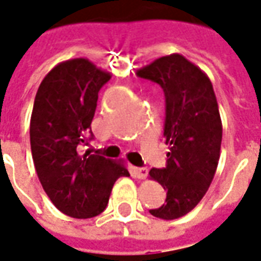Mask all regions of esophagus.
<instances>
[{
    "instance_id": "1",
    "label": "esophagus",
    "mask_w": 261,
    "mask_h": 261,
    "mask_svg": "<svg viewBox=\"0 0 261 261\" xmlns=\"http://www.w3.org/2000/svg\"><path fill=\"white\" fill-rule=\"evenodd\" d=\"M149 174V170L147 168H144V167H133L132 168V175L135 178H138V179H144L146 176Z\"/></svg>"
}]
</instances>
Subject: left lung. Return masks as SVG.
<instances>
[{
    "label": "left lung",
    "mask_w": 261,
    "mask_h": 261,
    "mask_svg": "<svg viewBox=\"0 0 261 261\" xmlns=\"http://www.w3.org/2000/svg\"><path fill=\"white\" fill-rule=\"evenodd\" d=\"M136 75L164 90L170 151L165 168H151L149 175L167 191V199L150 214L175 220L199 204L216 174L222 140L216 93L208 76L180 54L161 57Z\"/></svg>",
    "instance_id": "left-lung-1"
}]
</instances>
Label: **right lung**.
Here are the masks:
<instances>
[{
    "label": "right lung",
    "instance_id": "add662e5",
    "mask_svg": "<svg viewBox=\"0 0 261 261\" xmlns=\"http://www.w3.org/2000/svg\"><path fill=\"white\" fill-rule=\"evenodd\" d=\"M110 79L89 60L75 58L54 66L34 98L30 147L36 172L53 204L73 218L101 214L115 180L129 176L121 161L83 151L93 136L98 91Z\"/></svg>",
    "mask_w": 261,
    "mask_h": 261
}]
</instances>
